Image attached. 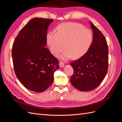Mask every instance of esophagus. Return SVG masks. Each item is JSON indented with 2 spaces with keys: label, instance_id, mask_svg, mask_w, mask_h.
Wrapping results in <instances>:
<instances>
[{
  "label": "esophagus",
  "instance_id": "34e87169",
  "mask_svg": "<svg viewBox=\"0 0 122 122\" xmlns=\"http://www.w3.org/2000/svg\"><path fill=\"white\" fill-rule=\"evenodd\" d=\"M59 66H60V68H63L65 66L64 62H63L62 61H60V63H59Z\"/></svg>",
  "mask_w": 122,
  "mask_h": 122
}]
</instances>
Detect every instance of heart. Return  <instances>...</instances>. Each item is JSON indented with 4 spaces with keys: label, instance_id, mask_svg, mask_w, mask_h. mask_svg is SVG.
I'll return each mask as SVG.
<instances>
[{
    "label": "heart",
    "instance_id": "1",
    "mask_svg": "<svg viewBox=\"0 0 122 122\" xmlns=\"http://www.w3.org/2000/svg\"><path fill=\"white\" fill-rule=\"evenodd\" d=\"M56 31L47 32L46 42L55 56H58L65 48L61 56L64 60L82 56L89 50L93 41L92 31L78 23H62L57 26Z\"/></svg>",
    "mask_w": 122,
    "mask_h": 122
}]
</instances>
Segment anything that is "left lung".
<instances>
[{"label":"left lung","instance_id":"obj_1","mask_svg":"<svg viewBox=\"0 0 122 122\" xmlns=\"http://www.w3.org/2000/svg\"><path fill=\"white\" fill-rule=\"evenodd\" d=\"M93 41L89 50L70 64L74 70L70 82L80 91H90L98 86L108 70V49L104 36L92 23Z\"/></svg>","mask_w":122,"mask_h":122}]
</instances>
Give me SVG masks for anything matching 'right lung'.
<instances>
[{
	"mask_svg": "<svg viewBox=\"0 0 122 122\" xmlns=\"http://www.w3.org/2000/svg\"><path fill=\"white\" fill-rule=\"evenodd\" d=\"M52 19L35 18L21 29L12 47L14 68L18 79L28 90L43 92L54 79L58 61L46 45L48 27Z\"/></svg>",
	"mask_w": 122,
	"mask_h": 122,
	"instance_id": "add662e5",
	"label": "right lung"
}]
</instances>
